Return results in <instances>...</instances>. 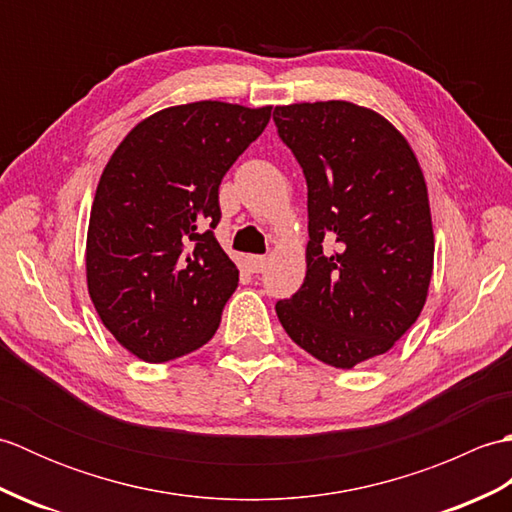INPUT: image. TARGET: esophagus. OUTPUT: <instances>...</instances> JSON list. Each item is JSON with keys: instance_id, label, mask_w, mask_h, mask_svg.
<instances>
[{"instance_id": "obj_1", "label": "esophagus", "mask_w": 512, "mask_h": 512, "mask_svg": "<svg viewBox=\"0 0 512 512\" xmlns=\"http://www.w3.org/2000/svg\"><path fill=\"white\" fill-rule=\"evenodd\" d=\"M244 264L250 273H262V270L266 268V257L264 255H246Z\"/></svg>"}]
</instances>
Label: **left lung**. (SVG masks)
Segmentation results:
<instances>
[{
    "mask_svg": "<svg viewBox=\"0 0 512 512\" xmlns=\"http://www.w3.org/2000/svg\"><path fill=\"white\" fill-rule=\"evenodd\" d=\"M273 116L308 182L310 233L306 279L277 317L308 354L350 369L389 352L427 301V180L409 140L369 107L295 103Z\"/></svg>",
    "mask_w": 512,
    "mask_h": 512,
    "instance_id": "obj_1",
    "label": "left lung"
}]
</instances>
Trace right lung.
Returning a JSON list of instances; mask_svg holds the SVG:
<instances>
[{
    "instance_id": "right-lung-1",
    "label": "right lung",
    "mask_w": 512,
    "mask_h": 512,
    "mask_svg": "<svg viewBox=\"0 0 512 512\" xmlns=\"http://www.w3.org/2000/svg\"><path fill=\"white\" fill-rule=\"evenodd\" d=\"M273 105L195 101L132 127L101 173L85 279L114 339L140 361L200 350L220 328L239 270L211 228L224 173L264 132Z\"/></svg>"
}]
</instances>
